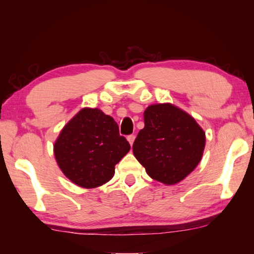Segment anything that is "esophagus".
<instances>
[{
  "label": "esophagus",
  "instance_id": "1",
  "mask_svg": "<svg viewBox=\"0 0 254 254\" xmlns=\"http://www.w3.org/2000/svg\"><path fill=\"white\" fill-rule=\"evenodd\" d=\"M134 139H135V136L134 135H128L127 136V141H128V143H130V145L132 147V144H133V142H134Z\"/></svg>",
  "mask_w": 254,
  "mask_h": 254
}]
</instances>
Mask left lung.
I'll return each instance as SVG.
<instances>
[{
	"instance_id": "obj_1",
	"label": "left lung",
	"mask_w": 254,
	"mask_h": 254,
	"mask_svg": "<svg viewBox=\"0 0 254 254\" xmlns=\"http://www.w3.org/2000/svg\"><path fill=\"white\" fill-rule=\"evenodd\" d=\"M143 118L144 127L133 143V154L152 179L165 185L180 183L203 158L204 130L171 103L149 105Z\"/></svg>"
}]
</instances>
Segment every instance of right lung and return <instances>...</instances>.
I'll return each instance as SVG.
<instances>
[{"label":"right lung","instance_id":"1","mask_svg":"<svg viewBox=\"0 0 254 254\" xmlns=\"http://www.w3.org/2000/svg\"><path fill=\"white\" fill-rule=\"evenodd\" d=\"M130 151L113 118L84 107L62 128L54 154L63 174L79 187H100L113 178L115 165Z\"/></svg>","mask_w":254,"mask_h":254}]
</instances>
